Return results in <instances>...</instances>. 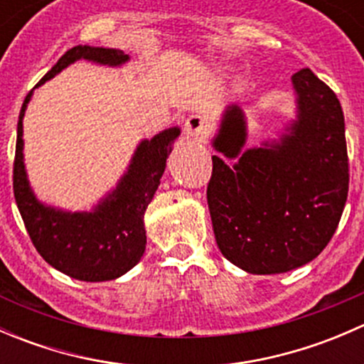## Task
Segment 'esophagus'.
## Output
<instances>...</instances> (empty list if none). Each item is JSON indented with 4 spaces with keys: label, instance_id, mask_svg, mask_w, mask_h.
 Returning a JSON list of instances; mask_svg holds the SVG:
<instances>
[{
    "label": "esophagus",
    "instance_id": "1",
    "mask_svg": "<svg viewBox=\"0 0 364 364\" xmlns=\"http://www.w3.org/2000/svg\"><path fill=\"white\" fill-rule=\"evenodd\" d=\"M185 132L186 135L196 139H205L209 132V123L203 114H192L186 117L185 121Z\"/></svg>",
    "mask_w": 364,
    "mask_h": 364
}]
</instances>
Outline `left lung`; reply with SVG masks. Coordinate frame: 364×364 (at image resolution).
I'll return each instance as SVG.
<instances>
[{"instance_id": "left-lung-1", "label": "left lung", "mask_w": 364, "mask_h": 364, "mask_svg": "<svg viewBox=\"0 0 364 364\" xmlns=\"http://www.w3.org/2000/svg\"><path fill=\"white\" fill-rule=\"evenodd\" d=\"M297 119L278 142L243 149L245 117L223 114L213 141L208 205L216 245L252 274L310 262L331 241L348 193L345 121L335 91L310 68L292 75Z\"/></svg>"}]
</instances>
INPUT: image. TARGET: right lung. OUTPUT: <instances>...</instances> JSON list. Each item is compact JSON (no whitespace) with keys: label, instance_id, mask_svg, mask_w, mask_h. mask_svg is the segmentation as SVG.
<instances>
[{"label":"right lung","instance_id":"right-lung-1","mask_svg":"<svg viewBox=\"0 0 364 364\" xmlns=\"http://www.w3.org/2000/svg\"><path fill=\"white\" fill-rule=\"evenodd\" d=\"M77 60L117 67L128 61V54L104 47H72L36 86L53 79ZM29 98L31 91L26 95L17 123L14 197L31 243L46 262L75 280H114L130 271L146 250L144 213L159 188L179 128H168L151 141H142L119 185L93 211L67 213L38 203L26 178L23 117Z\"/></svg>","mask_w":364,"mask_h":364}]
</instances>
